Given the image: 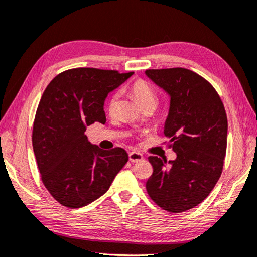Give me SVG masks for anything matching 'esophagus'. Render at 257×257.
<instances>
[{"instance_id": "34e87169", "label": "esophagus", "mask_w": 257, "mask_h": 257, "mask_svg": "<svg viewBox=\"0 0 257 257\" xmlns=\"http://www.w3.org/2000/svg\"><path fill=\"white\" fill-rule=\"evenodd\" d=\"M144 159V156L138 153V152H132L129 153V160L132 163H138V162H142Z\"/></svg>"}]
</instances>
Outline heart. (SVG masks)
Here are the masks:
<instances>
[{
	"mask_svg": "<svg viewBox=\"0 0 257 257\" xmlns=\"http://www.w3.org/2000/svg\"><path fill=\"white\" fill-rule=\"evenodd\" d=\"M132 92L137 98L138 101L142 103V105L155 103L157 102V95L154 88L150 85L147 81H145L143 79H138L132 84ZM118 102H119V92L115 91L110 94L107 101V111L110 114H114L118 109Z\"/></svg>",
	"mask_w": 257,
	"mask_h": 257,
	"instance_id": "obj_1",
	"label": "heart"
}]
</instances>
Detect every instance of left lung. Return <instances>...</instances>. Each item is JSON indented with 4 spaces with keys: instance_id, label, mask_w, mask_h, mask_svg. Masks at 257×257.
<instances>
[{
    "instance_id": "1",
    "label": "left lung",
    "mask_w": 257,
    "mask_h": 257,
    "mask_svg": "<svg viewBox=\"0 0 257 257\" xmlns=\"http://www.w3.org/2000/svg\"><path fill=\"white\" fill-rule=\"evenodd\" d=\"M146 74L170 95L164 134L175 160L149 156L153 175L146 189L169 213L200 204L223 172L227 146V115L219 94L202 75L185 68L148 69Z\"/></svg>"
}]
</instances>
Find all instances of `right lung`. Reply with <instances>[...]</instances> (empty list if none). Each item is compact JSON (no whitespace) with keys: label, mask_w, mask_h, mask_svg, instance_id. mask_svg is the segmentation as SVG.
Listing matches in <instances>:
<instances>
[{"label":"right lung","mask_w":257,"mask_h":257,"mask_svg":"<svg viewBox=\"0 0 257 257\" xmlns=\"http://www.w3.org/2000/svg\"><path fill=\"white\" fill-rule=\"evenodd\" d=\"M132 74L74 68L45 88L33 121V152L44 187L62 206L80 208L94 202L128 162L124 149H100L84 133L87 125L105 122V97Z\"/></svg>","instance_id":"right-lung-1"}]
</instances>
